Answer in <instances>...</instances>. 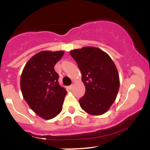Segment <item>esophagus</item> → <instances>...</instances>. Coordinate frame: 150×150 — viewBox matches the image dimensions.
Wrapping results in <instances>:
<instances>
[{"label": "esophagus", "mask_w": 150, "mask_h": 150, "mask_svg": "<svg viewBox=\"0 0 150 150\" xmlns=\"http://www.w3.org/2000/svg\"><path fill=\"white\" fill-rule=\"evenodd\" d=\"M73 85H71V86H68V88H69V89H72V88H73Z\"/></svg>", "instance_id": "esophagus-1"}]
</instances>
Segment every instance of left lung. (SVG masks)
I'll use <instances>...</instances> for the list:
<instances>
[{
	"label": "left lung",
	"mask_w": 150,
	"mask_h": 150,
	"mask_svg": "<svg viewBox=\"0 0 150 150\" xmlns=\"http://www.w3.org/2000/svg\"><path fill=\"white\" fill-rule=\"evenodd\" d=\"M82 74L86 93L79 100L81 108L92 115L108 111L120 87L117 67L110 56L93 46L70 51Z\"/></svg>",
	"instance_id": "8db88e82"
}]
</instances>
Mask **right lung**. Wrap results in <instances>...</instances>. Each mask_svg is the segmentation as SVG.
Segmentation results:
<instances>
[{"mask_svg": "<svg viewBox=\"0 0 150 150\" xmlns=\"http://www.w3.org/2000/svg\"><path fill=\"white\" fill-rule=\"evenodd\" d=\"M63 51H42L30 59L20 79L22 95L29 107L38 116L50 120L62 110L67 91L59 83L55 64L64 55Z\"/></svg>", "mask_w": 150, "mask_h": 150, "instance_id": "add662e5", "label": "right lung"}]
</instances>
